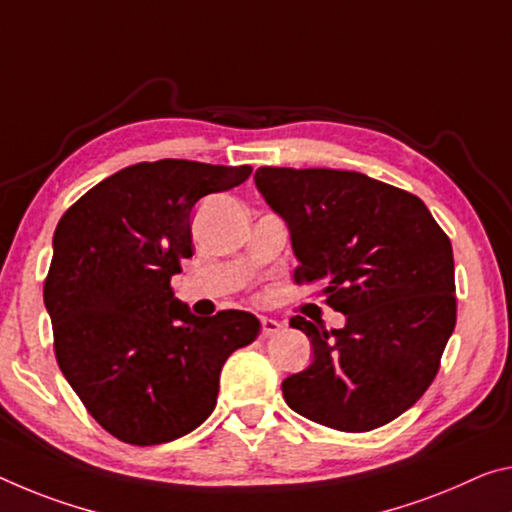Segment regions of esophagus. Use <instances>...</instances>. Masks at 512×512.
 Segmentation results:
<instances>
[{"mask_svg": "<svg viewBox=\"0 0 512 512\" xmlns=\"http://www.w3.org/2000/svg\"><path fill=\"white\" fill-rule=\"evenodd\" d=\"M282 330V323L271 319V316H264L262 319V335L269 337V335H275V332Z\"/></svg>", "mask_w": 512, "mask_h": 512, "instance_id": "34e87169", "label": "esophagus"}]
</instances>
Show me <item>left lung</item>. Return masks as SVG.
Masks as SVG:
<instances>
[{"label": "left lung", "instance_id": "8db88e82", "mask_svg": "<svg viewBox=\"0 0 512 512\" xmlns=\"http://www.w3.org/2000/svg\"><path fill=\"white\" fill-rule=\"evenodd\" d=\"M255 186L287 223L298 285H319L344 328L303 316L310 367L282 380L287 405L346 433L385 426L433 383L456 328L451 241L412 193L355 170L271 168Z\"/></svg>", "mask_w": 512, "mask_h": 512}]
</instances>
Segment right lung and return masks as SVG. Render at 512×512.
<instances>
[{
	"mask_svg": "<svg viewBox=\"0 0 512 512\" xmlns=\"http://www.w3.org/2000/svg\"><path fill=\"white\" fill-rule=\"evenodd\" d=\"M250 166L141 161L95 184L56 225L43 298L56 362L102 428L136 446L196 431L216 408L225 360L255 314L196 316L170 278L193 255L191 209Z\"/></svg>",
	"mask_w": 512,
	"mask_h": 512,
	"instance_id": "add662e5",
	"label": "right lung"
}]
</instances>
